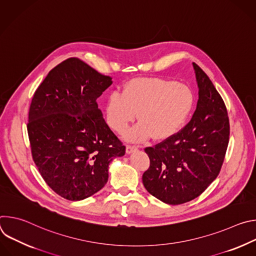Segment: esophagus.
I'll return each mask as SVG.
<instances>
[{"instance_id":"esophagus-1","label":"esophagus","mask_w":256,"mask_h":256,"mask_svg":"<svg viewBox=\"0 0 256 256\" xmlns=\"http://www.w3.org/2000/svg\"><path fill=\"white\" fill-rule=\"evenodd\" d=\"M138 150L136 147H134V146H130V144H126V154H132L134 152H136Z\"/></svg>"}]
</instances>
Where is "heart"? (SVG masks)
<instances>
[{"mask_svg": "<svg viewBox=\"0 0 256 256\" xmlns=\"http://www.w3.org/2000/svg\"><path fill=\"white\" fill-rule=\"evenodd\" d=\"M194 105L190 87L159 78L130 81L122 92H114L105 105L106 122L118 132L126 130L138 112V122L124 132V138L138 142L152 134L162 140L174 134L188 118Z\"/></svg>", "mask_w": 256, "mask_h": 256, "instance_id": "b5f03b06", "label": "heart"}]
</instances>
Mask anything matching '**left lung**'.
Here are the masks:
<instances>
[{
    "mask_svg": "<svg viewBox=\"0 0 256 256\" xmlns=\"http://www.w3.org/2000/svg\"><path fill=\"white\" fill-rule=\"evenodd\" d=\"M198 87L196 109L190 122L144 152L150 167L142 184L156 198L180 204L200 196L220 173L229 144L227 108L206 72L192 62Z\"/></svg>",
    "mask_w": 256,
    "mask_h": 256,
    "instance_id": "8db88e82",
    "label": "left lung"
}]
</instances>
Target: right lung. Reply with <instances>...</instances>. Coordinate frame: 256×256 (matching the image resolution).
Returning <instances> with one entry per match:
<instances>
[{
	"label": "right lung",
	"mask_w": 256,
	"mask_h": 256,
	"mask_svg": "<svg viewBox=\"0 0 256 256\" xmlns=\"http://www.w3.org/2000/svg\"><path fill=\"white\" fill-rule=\"evenodd\" d=\"M112 79L70 58L54 66L33 95L27 124L33 161L66 200H82L99 192L109 164L126 153L96 102Z\"/></svg>",
	"instance_id": "obj_1"
}]
</instances>
